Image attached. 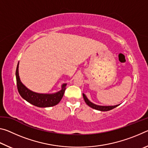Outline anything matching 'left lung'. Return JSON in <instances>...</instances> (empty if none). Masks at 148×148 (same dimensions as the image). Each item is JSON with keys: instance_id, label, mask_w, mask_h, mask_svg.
<instances>
[{"instance_id": "8db88e82", "label": "left lung", "mask_w": 148, "mask_h": 148, "mask_svg": "<svg viewBox=\"0 0 148 148\" xmlns=\"http://www.w3.org/2000/svg\"><path fill=\"white\" fill-rule=\"evenodd\" d=\"M83 97L84 99L85 102H86V104L88 105L89 106H90L92 108L97 110H100V111H102V112H105V111H109V110H111L112 109L115 108L117 106H118L119 105H116V106H98V105H96L92 102H90L87 98L86 97V95L83 94Z\"/></svg>"}]
</instances>
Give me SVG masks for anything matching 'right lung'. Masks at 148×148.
Returning a JSON list of instances; mask_svg holds the SVG:
<instances>
[{"label": "right lung", "mask_w": 148, "mask_h": 148, "mask_svg": "<svg viewBox=\"0 0 148 148\" xmlns=\"http://www.w3.org/2000/svg\"><path fill=\"white\" fill-rule=\"evenodd\" d=\"M18 67L19 62L17 64L16 76L17 82V87L19 95H21L22 98H23L25 101L29 102V103L32 104L34 106L46 108L56 106L61 101V99L63 97L64 92L66 89V84H63L62 86V89L61 91L56 92L55 94H40L36 92L30 91L20 81L19 73H18Z\"/></svg>", "instance_id": "obj_1"}]
</instances>
